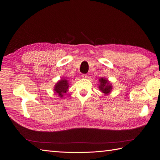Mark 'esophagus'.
<instances>
[{
	"label": "esophagus",
	"mask_w": 160,
	"mask_h": 160,
	"mask_svg": "<svg viewBox=\"0 0 160 160\" xmlns=\"http://www.w3.org/2000/svg\"><path fill=\"white\" fill-rule=\"evenodd\" d=\"M82 77H83V78H88V75H86V74H82Z\"/></svg>",
	"instance_id": "1"
}]
</instances>
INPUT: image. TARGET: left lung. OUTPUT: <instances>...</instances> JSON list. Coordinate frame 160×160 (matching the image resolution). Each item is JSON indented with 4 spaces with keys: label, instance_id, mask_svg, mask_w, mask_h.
<instances>
[{
    "label": "left lung",
    "instance_id": "1",
    "mask_svg": "<svg viewBox=\"0 0 160 160\" xmlns=\"http://www.w3.org/2000/svg\"><path fill=\"white\" fill-rule=\"evenodd\" d=\"M99 81H100V85L99 86V89L102 91L103 93H105V94H108L109 93H110L111 89H112V86L111 85L108 80L104 78H101L99 79Z\"/></svg>",
    "mask_w": 160,
    "mask_h": 160
}]
</instances>
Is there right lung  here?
I'll list each match as a JSON object with an SVG mask.
<instances>
[{
	"label": "right lung",
	"instance_id": "right-lung-1",
	"mask_svg": "<svg viewBox=\"0 0 160 160\" xmlns=\"http://www.w3.org/2000/svg\"><path fill=\"white\" fill-rule=\"evenodd\" d=\"M68 81L66 79H61L59 82H57L55 86V92L59 95L61 98H62V94L65 93L68 90Z\"/></svg>",
	"mask_w": 160,
	"mask_h": 160
}]
</instances>
